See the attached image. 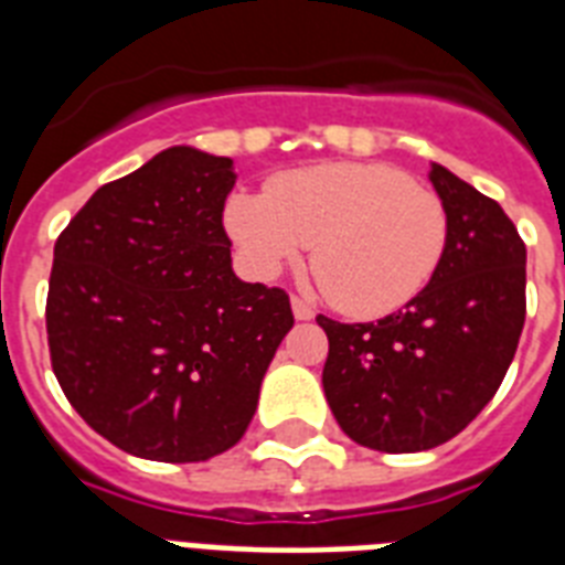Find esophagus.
<instances>
[{
    "instance_id": "esophagus-1",
    "label": "esophagus",
    "mask_w": 565,
    "mask_h": 565,
    "mask_svg": "<svg viewBox=\"0 0 565 565\" xmlns=\"http://www.w3.org/2000/svg\"><path fill=\"white\" fill-rule=\"evenodd\" d=\"M290 308H292V317L301 319V322H308V319L317 317V310L310 308V305H308V301H305V299H299V296H292V299H290Z\"/></svg>"
}]
</instances>
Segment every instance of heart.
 I'll use <instances>...</instances> for the list:
<instances>
[{
    "label": "heart",
    "instance_id": "1",
    "mask_svg": "<svg viewBox=\"0 0 565 565\" xmlns=\"http://www.w3.org/2000/svg\"><path fill=\"white\" fill-rule=\"evenodd\" d=\"M225 231L257 278H275L310 243V266L328 301L370 319L404 308L437 275L448 211L407 172L340 161L275 175L266 193H234Z\"/></svg>",
    "mask_w": 565,
    "mask_h": 565
}]
</instances>
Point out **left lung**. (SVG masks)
<instances>
[{
    "mask_svg": "<svg viewBox=\"0 0 565 565\" xmlns=\"http://www.w3.org/2000/svg\"><path fill=\"white\" fill-rule=\"evenodd\" d=\"M448 211L437 275L404 310L377 322H334L322 386L358 446L407 455L443 446L487 407L525 326V243L483 193L430 163Z\"/></svg>",
    "mask_w": 565,
    "mask_h": 565,
    "instance_id": "8db88e82",
    "label": "left lung"
}]
</instances>
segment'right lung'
<instances>
[{
	"label": "right lung",
	"instance_id": "obj_1",
	"mask_svg": "<svg viewBox=\"0 0 565 565\" xmlns=\"http://www.w3.org/2000/svg\"><path fill=\"white\" fill-rule=\"evenodd\" d=\"M234 181L231 158L172 146L96 190L55 243L52 370L128 455L199 463L237 446L292 328L287 292L231 269Z\"/></svg>",
	"mask_w": 565,
	"mask_h": 565
}]
</instances>
